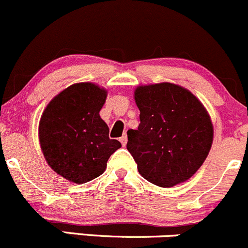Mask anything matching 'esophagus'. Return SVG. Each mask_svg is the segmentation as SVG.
Instances as JSON below:
<instances>
[{
    "mask_svg": "<svg viewBox=\"0 0 248 248\" xmlns=\"http://www.w3.org/2000/svg\"><path fill=\"white\" fill-rule=\"evenodd\" d=\"M119 141H121V143L122 144H123V147H125V144H126V142H127V136L126 135H123V136L121 137V139H119Z\"/></svg>",
    "mask_w": 248,
    "mask_h": 248,
    "instance_id": "34e87169",
    "label": "esophagus"
}]
</instances>
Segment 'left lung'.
Segmentation results:
<instances>
[{"label":"left lung","instance_id":"8db88e82","mask_svg":"<svg viewBox=\"0 0 248 248\" xmlns=\"http://www.w3.org/2000/svg\"><path fill=\"white\" fill-rule=\"evenodd\" d=\"M134 96L141 123L127 131L126 148L140 174L160 187L190 179L213 144L205 107L190 91L170 82L139 86Z\"/></svg>","mask_w":248,"mask_h":248}]
</instances>
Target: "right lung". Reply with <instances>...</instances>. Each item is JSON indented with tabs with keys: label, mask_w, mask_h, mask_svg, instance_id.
Listing matches in <instances>:
<instances>
[{
	"label": "right lung",
	"mask_w": 248,
	"mask_h": 248,
	"mask_svg": "<svg viewBox=\"0 0 248 248\" xmlns=\"http://www.w3.org/2000/svg\"><path fill=\"white\" fill-rule=\"evenodd\" d=\"M107 91L95 83L69 86L56 95L42 114L39 142L47 165L76 184L95 179L106 170L109 156L122 147L109 140L100 118Z\"/></svg>",
	"instance_id": "add662e5"
}]
</instances>
